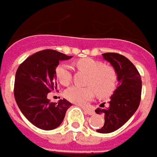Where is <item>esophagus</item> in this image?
<instances>
[{
    "label": "esophagus",
    "mask_w": 157,
    "mask_h": 157,
    "mask_svg": "<svg viewBox=\"0 0 157 157\" xmlns=\"http://www.w3.org/2000/svg\"><path fill=\"white\" fill-rule=\"evenodd\" d=\"M83 109H84V111L85 112V113L88 114V115H94L95 113L92 110V109H86V108H83Z\"/></svg>",
    "instance_id": "34e87169"
}]
</instances>
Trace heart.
Returning a JSON list of instances; mask_svg holds the SVG:
<instances>
[{"label":"heart","instance_id":"b5f03b06","mask_svg":"<svg viewBox=\"0 0 157 157\" xmlns=\"http://www.w3.org/2000/svg\"><path fill=\"white\" fill-rule=\"evenodd\" d=\"M76 64L80 69L89 75L88 85L91 86L73 85L69 87L65 92V97L68 101L84 105L94 97L95 90L100 97H108L114 91L117 85V74L113 68L105 66L101 61L93 58L81 59ZM56 75L62 85L69 84L72 80L70 65L65 63L59 64L56 69Z\"/></svg>","mask_w":157,"mask_h":157}]
</instances>
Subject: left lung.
I'll list each match as a JSON object with an SVG mask.
<instances>
[{"mask_svg":"<svg viewBox=\"0 0 157 157\" xmlns=\"http://www.w3.org/2000/svg\"><path fill=\"white\" fill-rule=\"evenodd\" d=\"M102 56L113 67L118 81V87L110 97L108 107L95 110L97 114L105 116V124L97 132L110 133L123 126L137 110L142 82L136 68L125 56L114 52L103 53Z\"/></svg>","mask_w":157,"mask_h":157,"instance_id":"left-lung-1","label":"left lung"}]
</instances>
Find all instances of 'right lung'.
<instances>
[{
    "label": "right lung",
    "mask_w": 157,
    "mask_h": 157,
    "mask_svg": "<svg viewBox=\"0 0 157 157\" xmlns=\"http://www.w3.org/2000/svg\"><path fill=\"white\" fill-rule=\"evenodd\" d=\"M72 57L55 50H42L28 57L17 70L16 102L28 121L40 129L60 126L72 105L65 99L53 103L47 98L48 93L57 89L56 68L59 62Z\"/></svg>",
    "instance_id": "add662e5"
}]
</instances>
